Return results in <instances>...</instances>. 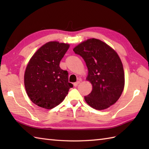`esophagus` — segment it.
Returning <instances> with one entry per match:
<instances>
[{"mask_svg":"<svg viewBox=\"0 0 149 149\" xmlns=\"http://www.w3.org/2000/svg\"><path fill=\"white\" fill-rule=\"evenodd\" d=\"M79 83H80L79 81H77L76 83H74V86L75 87H77V86H78V84H79Z\"/></svg>","mask_w":149,"mask_h":149,"instance_id":"obj_1","label":"esophagus"}]
</instances>
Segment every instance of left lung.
Segmentation results:
<instances>
[{"label":"left lung","mask_w":149,"mask_h":149,"mask_svg":"<svg viewBox=\"0 0 149 149\" xmlns=\"http://www.w3.org/2000/svg\"><path fill=\"white\" fill-rule=\"evenodd\" d=\"M73 50L84 60L88 68L86 80L92 85L91 92L84 97L86 102L97 110L108 108L121 96L125 75L121 59L109 45L96 38H90Z\"/></svg>","instance_id":"8db88e82"}]
</instances>
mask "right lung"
Returning <instances> with one entry per match:
<instances>
[{
	"instance_id": "1",
	"label": "right lung",
	"mask_w": 149,
	"mask_h": 149,
	"mask_svg": "<svg viewBox=\"0 0 149 149\" xmlns=\"http://www.w3.org/2000/svg\"><path fill=\"white\" fill-rule=\"evenodd\" d=\"M70 44L47 42L36 50L28 62L24 73V86L28 97L38 106L50 109L65 99L69 89L68 72L59 63Z\"/></svg>"
}]
</instances>
